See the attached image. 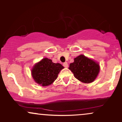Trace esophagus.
<instances>
[{
	"mask_svg": "<svg viewBox=\"0 0 122 122\" xmlns=\"http://www.w3.org/2000/svg\"><path fill=\"white\" fill-rule=\"evenodd\" d=\"M63 66H64L65 67V68H68V63H67V62H64V64H63Z\"/></svg>",
	"mask_w": 122,
	"mask_h": 122,
	"instance_id": "34e87169",
	"label": "esophagus"
}]
</instances>
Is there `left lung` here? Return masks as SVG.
Masks as SVG:
<instances>
[{
	"label": "left lung",
	"mask_w": 122,
	"mask_h": 122,
	"mask_svg": "<svg viewBox=\"0 0 122 122\" xmlns=\"http://www.w3.org/2000/svg\"><path fill=\"white\" fill-rule=\"evenodd\" d=\"M69 69L74 76L84 83H90L96 79L100 71L99 64L93 60L80 55L74 59V62L69 65Z\"/></svg>",
	"instance_id": "1"
}]
</instances>
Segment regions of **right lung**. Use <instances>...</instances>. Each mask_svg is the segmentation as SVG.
Returning <instances> with one entry per match:
<instances>
[{"label": "right lung", "mask_w": 122, "mask_h": 122, "mask_svg": "<svg viewBox=\"0 0 122 122\" xmlns=\"http://www.w3.org/2000/svg\"><path fill=\"white\" fill-rule=\"evenodd\" d=\"M64 66L59 63H53L45 58L36 64L31 71L32 76L37 83L43 86L52 84Z\"/></svg>", "instance_id": "add662e5"}]
</instances>
